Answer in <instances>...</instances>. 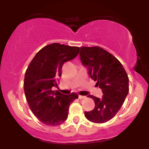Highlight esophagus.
<instances>
[{"mask_svg": "<svg viewBox=\"0 0 149 149\" xmlns=\"http://www.w3.org/2000/svg\"><path fill=\"white\" fill-rule=\"evenodd\" d=\"M78 98L80 99V100H83V99L86 98V97H85V96H82V95H78Z\"/></svg>", "mask_w": 149, "mask_h": 149, "instance_id": "34e87169", "label": "esophagus"}]
</instances>
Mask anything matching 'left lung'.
Returning a JSON list of instances; mask_svg holds the SVG:
<instances>
[{
    "instance_id": "8db88e82",
    "label": "left lung",
    "mask_w": 149,
    "mask_h": 149,
    "mask_svg": "<svg viewBox=\"0 0 149 149\" xmlns=\"http://www.w3.org/2000/svg\"><path fill=\"white\" fill-rule=\"evenodd\" d=\"M79 55L89 76L103 93L102 98L88 95L93 99L95 107L85 111V117L95 123L107 122L118 112L129 92L127 73L121 63L102 47H82Z\"/></svg>"
}]
</instances>
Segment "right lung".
Segmentation results:
<instances>
[{"label": "right lung", "mask_w": 149, "mask_h": 149, "mask_svg": "<svg viewBox=\"0 0 149 149\" xmlns=\"http://www.w3.org/2000/svg\"><path fill=\"white\" fill-rule=\"evenodd\" d=\"M78 47L52 43L40 49L31 61L25 73L24 93L33 113L42 123L56 126L68 118L70 104L78 95L53 91L58 87L61 68L66 61L78 54Z\"/></svg>", "instance_id": "add662e5"}]
</instances>
